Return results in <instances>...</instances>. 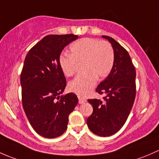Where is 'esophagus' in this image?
Wrapping results in <instances>:
<instances>
[{
	"label": "esophagus",
	"mask_w": 159,
	"mask_h": 159,
	"mask_svg": "<svg viewBox=\"0 0 159 159\" xmlns=\"http://www.w3.org/2000/svg\"><path fill=\"white\" fill-rule=\"evenodd\" d=\"M86 102V99H83V98L79 97V103L80 104H83L85 103Z\"/></svg>",
	"instance_id": "esophagus-1"
}]
</instances>
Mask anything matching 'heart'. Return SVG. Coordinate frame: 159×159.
I'll use <instances>...</instances> for the list:
<instances>
[{"label":"heart","mask_w":159,"mask_h":159,"mask_svg":"<svg viewBox=\"0 0 159 159\" xmlns=\"http://www.w3.org/2000/svg\"><path fill=\"white\" fill-rule=\"evenodd\" d=\"M114 50L106 40L96 38H83L70 47V55L60 56L59 65L67 77L76 73L78 65L84 72L68 84L69 90L80 96H86L95 87L97 78L107 77L114 64Z\"/></svg>","instance_id":"b5f03b06"}]
</instances>
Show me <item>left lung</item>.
I'll return each mask as SVG.
<instances>
[{"instance_id": "left-lung-1", "label": "left lung", "mask_w": 159, "mask_h": 159, "mask_svg": "<svg viewBox=\"0 0 159 159\" xmlns=\"http://www.w3.org/2000/svg\"><path fill=\"white\" fill-rule=\"evenodd\" d=\"M102 37L112 44L114 64L109 76L96 89L105 95L103 100L88 99L93 112L86 122L93 133L106 137L116 133L128 119L135 98L136 73L127 50L112 37Z\"/></svg>"}]
</instances>
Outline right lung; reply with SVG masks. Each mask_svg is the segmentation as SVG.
<instances>
[{"label": "right lung", "mask_w": 159, "mask_h": 159, "mask_svg": "<svg viewBox=\"0 0 159 159\" xmlns=\"http://www.w3.org/2000/svg\"><path fill=\"white\" fill-rule=\"evenodd\" d=\"M77 38L74 34L46 36L25 57L20 74L23 107L33 129L45 138L64 133L78 103L74 93L60 96L66 81L59 65L62 50Z\"/></svg>", "instance_id": "right-lung-1"}]
</instances>
